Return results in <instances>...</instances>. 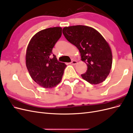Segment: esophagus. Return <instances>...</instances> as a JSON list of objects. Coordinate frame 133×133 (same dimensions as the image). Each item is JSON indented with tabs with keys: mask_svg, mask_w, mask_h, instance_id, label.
Returning <instances> with one entry per match:
<instances>
[{
	"mask_svg": "<svg viewBox=\"0 0 133 133\" xmlns=\"http://www.w3.org/2000/svg\"><path fill=\"white\" fill-rule=\"evenodd\" d=\"M71 64L72 65H75V64H77V61H76V60H73V61L71 62Z\"/></svg>",
	"mask_w": 133,
	"mask_h": 133,
	"instance_id": "34e87169",
	"label": "esophagus"
}]
</instances>
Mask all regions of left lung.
<instances>
[{"instance_id": "obj_1", "label": "left lung", "mask_w": 133, "mask_h": 133, "mask_svg": "<svg viewBox=\"0 0 133 133\" xmlns=\"http://www.w3.org/2000/svg\"><path fill=\"white\" fill-rule=\"evenodd\" d=\"M64 37L79 50L87 70L82 77L91 84L101 83L107 78L112 65V53L105 39L94 28L85 25L64 27Z\"/></svg>"}]
</instances>
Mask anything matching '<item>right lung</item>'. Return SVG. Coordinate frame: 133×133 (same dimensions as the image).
<instances>
[{
  "label": "right lung",
  "mask_w": 133,
  "mask_h": 133,
  "mask_svg": "<svg viewBox=\"0 0 133 133\" xmlns=\"http://www.w3.org/2000/svg\"><path fill=\"white\" fill-rule=\"evenodd\" d=\"M61 27L49 28L35 34L28 44L26 66L31 78L44 88L55 87L61 81L66 65L58 61L52 50L61 37Z\"/></svg>",
  "instance_id": "obj_1"
}]
</instances>
